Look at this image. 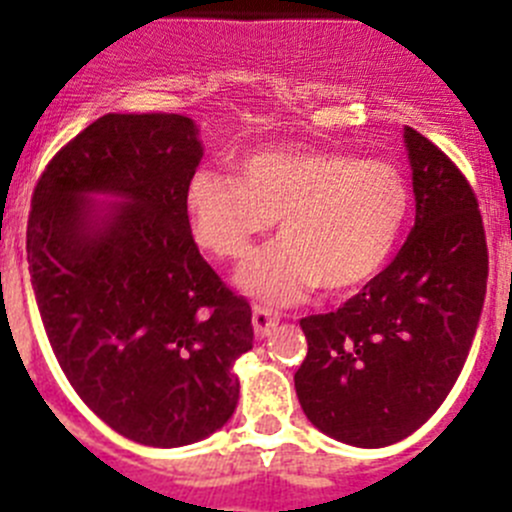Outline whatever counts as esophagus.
Listing matches in <instances>:
<instances>
[{
    "mask_svg": "<svg viewBox=\"0 0 512 512\" xmlns=\"http://www.w3.org/2000/svg\"><path fill=\"white\" fill-rule=\"evenodd\" d=\"M251 323H253V333H256L259 338H264V336H269L271 330L277 328L279 312L266 310V307H253Z\"/></svg>",
    "mask_w": 512,
    "mask_h": 512,
    "instance_id": "1",
    "label": "esophagus"
}]
</instances>
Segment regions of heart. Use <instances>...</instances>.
I'll return each instance as SVG.
<instances>
[{
  "instance_id": "b5f03b06",
  "label": "heart",
  "mask_w": 512,
  "mask_h": 512,
  "mask_svg": "<svg viewBox=\"0 0 512 512\" xmlns=\"http://www.w3.org/2000/svg\"><path fill=\"white\" fill-rule=\"evenodd\" d=\"M194 241L220 261L241 259L277 220L279 241L243 264L238 284L271 305L315 287L351 292L377 279L402 243L413 192L382 158L325 148H269L233 174L200 169L184 192Z\"/></svg>"
}]
</instances>
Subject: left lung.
I'll return each mask as SVG.
<instances>
[{"instance_id": "obj_1", "label": "left lung", "mask_w": 512, "mask_h": 512, "mask_svg": "<svg viewBox=\"0 0 512 512\" xmlns=\"http://www.w3.org/2000/svg\"><path fill=\"white\" fill-rule=\"evenodd\" d=\"M415 225L387 269L336 312L307 315L295 390L310 423L351 446L408 438L454 387L487 289V241L467 176L405 128Z\"/></svg>"}]
</instances>
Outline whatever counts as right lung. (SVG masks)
Masks as SVG:
<instances>
[{
  "label": "right lung",
  "instance_id": "right-lung-1",
  "mask_svg": "<svg viewBox=\"0 0 512 512\" xmlns=\"http://www.w3.org/2000/svg\"><path fill=\"white\" fill-rule=\"evenodd\" d=\"M200 158L189 117L110 112L48 161L27 217L35 302L63 374L112 431L164 449L228 423L233 364L253 346L251 305L189 228ZM87 191L129 202L94 221Z\"/></svg>",
  "mask_w": 512,
  "mask_h": 512
}]
</instances>
